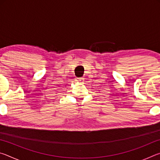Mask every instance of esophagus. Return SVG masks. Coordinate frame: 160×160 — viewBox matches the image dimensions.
Here are the masks:
<instances>
[{"label":"esophagus","instance_id":"obj_1","mask_svg":"<svg viewBox=\"0 0 160 160\" xmlns=\"http://www.w3.org/2000/svg\"><path fill=\"white\" fill-rule=\"evenodd\" d=\"M75 80L78 81V82H83L84 81V78H77Z\"/></svg>","mask_w":160,"mask_h":160}]
</instances>
